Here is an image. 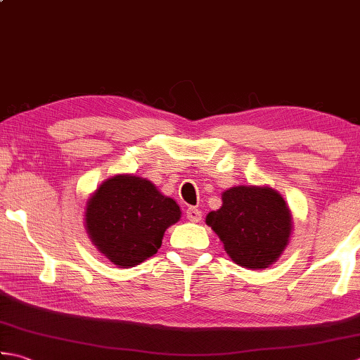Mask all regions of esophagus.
Here are the masks:
<instances>
[{
    "label": "esophagus",
    "instance_id": "34e87169",
    "mask_svg": "<svg viewBox=\"0 0 360 360\" xmlns=\"http://www.w3.org/2000/svg\"><path fill=\"white\" fill-rule=\"evenodd\" d=\"M186 217H187V219L193 221V223H198V221H201V219H202V213H201V210H200V209H196V207H188V209H187V212H186Z\"/></svg>",
    "mask_w": 360,
    "mask_h": 360
}]
</instances>
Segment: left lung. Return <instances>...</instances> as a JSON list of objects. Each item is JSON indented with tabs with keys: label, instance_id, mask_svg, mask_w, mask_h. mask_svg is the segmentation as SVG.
<instances>
[{
	"label": "left lung",
	"instance_id": "left-lung-1",
	"mask_svg": "<svg viewBox=\"0 0 360 360\" xmlns=\"http://www.w3.org/2000/svg\"><path fill=\"white\" fill-rule=\"evenodd\" d=\"M207 223L218 233L236 264L264 269L285 250L292 218L285 200L269 187H232L223 205L210 212Z\"/></svg>",
	"mask_w": 360,
	"mask_h": 360
}]
</instances>
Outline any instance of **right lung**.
<instances>
[{
	"instance_id": "obj_1",
	"label": "right lung",
	"mask_w": 360,
	"mask_h": 360,
	"mask_svg": "<svg viewBox=\"0 0 360 360\" xmlns=\"http://www.w3.org/2000/svg\"><path fill=\"white\" fill-rule=\"evenodd\" d=\"M85 217L97 249L114 264L131 267L156 254L164 232L181 218V210L150 181L119 174L89 198Z\"/></svg>"
}]
</instances>
